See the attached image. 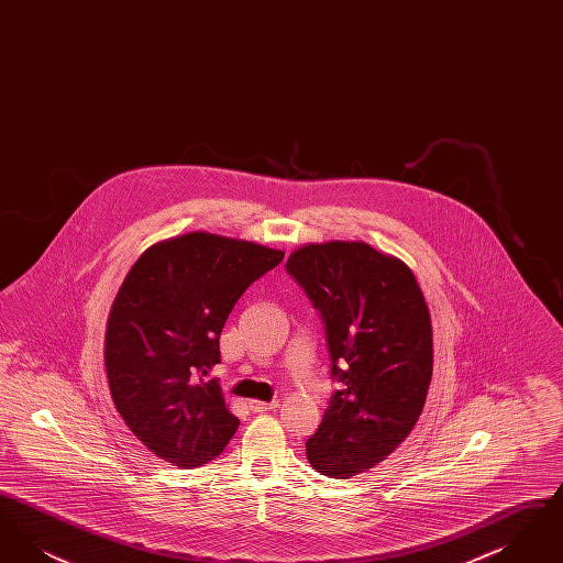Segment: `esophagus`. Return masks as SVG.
Segmentation results:
<instances>
[{
    "mask_svg": "<svg viewBox=\"0 0 563 563\" xmlns=\"http://www.w3.org/2000/svg\"><path fill=\"white\" fill-rule=\"evenodd\" d=\"M249 407H251V411H255V413H264V411H269V409L278 407V401H251L249 402Z\"/></svg>",
    "mask_w": 563,
    "mask_h": 563,
    "instance_id": "obj_1",
    "label": "esophagus"
}]
</instances>
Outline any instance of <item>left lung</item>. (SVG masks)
Returning a JSON list of instances; mask_svg holds the SVG:
<instances>
[{
	"mask_svg": "<svg viewBox=\"0 0 563 563\" xmlns=\"http://www.w3.org/2000/svg\"><path fill=\"white\" fill-rule=\"evenodd\" d=\"M287 272L321 314L340 384L306 455L322 475L349 479L393 454L422 413L432 375L429 308L411 269L365 242L306 244Z\"/></svg>",
	"mask_w": 563,
	"mask_h": 563,
	"instance_id": "left-lung-1",
	"label": "left lung"
}]
</instances>
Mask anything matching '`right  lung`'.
I'll return each instance as SVG.
<instances>
[{
    "label": "right lung",
    "instance_id": "1",
    "mask_svg": "<svg viewBox=\"0 0 563 563\" xmlns=\"http://www.w3.org/2000/svg\"><path fill=\"white\" fill-rule=\"evenodd\" d=\"M285 253L191 232L150 246L113 301L106 338L111 397L134 437L179 466L209 464L241 420L221 397L219 338L241 295Z\"/></svg>",
    "mask_w": 563,
    "mask_h": 563
}]
</instances>
